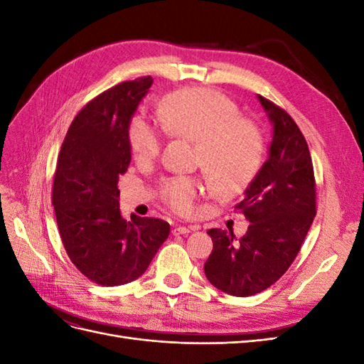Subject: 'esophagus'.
<instances>
[{
  "instance_id": "1",
  "label": "esophagus",
  "mask_w": 364,
  "mask_h": 364,
  "mask_svg": "<svg viewBox=\"0 0 364 364\" xmlns=\"http://www.w3.org/2000/svg\"><path fill=\"white\" fill-rule=\"evenodd\" d=\"M191 230H194V228L193 226H178V228H174L173 229V235H186V234H190Z\"/></svg>"
}]
</instances>
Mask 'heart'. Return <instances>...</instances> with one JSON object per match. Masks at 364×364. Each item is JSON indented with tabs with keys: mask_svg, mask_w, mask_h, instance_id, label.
Returning <instances> with one entry per match:
<instances>
[{
	"mask_svg": "<svg viewBox=\"0 0 364 364\" xmlns=\"http://www.w3.org/2000/svg\"><path fill=\"white\" fill-rule=\"evenodd\" d=\"M159 118L170 135L196 142V165L215 196H237L257 178L264 158L262 132L255 121L240 115L232 98L205 87H186L164 98ZM127 138L138 161L158 156L161 135L146 117L130 119ZM202 191L193 178H173L162 185L165 203L181 214L193 211Z\"/></svg>",
	"mask_w": 364,
	"mask_h": 364,
	"instance_id": "b5f03b06",
	"label": "heart"
}]
</instances>
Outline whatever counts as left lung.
<instances>
[{
  "mask_svg": "<svg viewBox=\"0 0 364 364\" xmlns=\"http://www.w3.org/2000/svg\"><path fill=\"white\" fill-rule=\"evenodd\" d=\"M273 126L269 158L237 209L249 220L240 240L232 230L209 229L213 252L205 274L215 289L246 297L261 293L287 272L316 217V181L310 150L293 118L258 95Z\"/></svg>",
  "mask_w": 364,
  "mask_h": 364,
  "instance_id": "left-lung-1",
  "label": "left lung"
}]
</instances>
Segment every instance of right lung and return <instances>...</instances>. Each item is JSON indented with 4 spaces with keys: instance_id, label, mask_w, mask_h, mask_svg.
<instances>
[{
    "instance_id": "1",
    "label": "right lung",
    "mask_w": 364,
    "mask_h": 364,
    "mask_svg": "<svg viewBox=\"0 0 364 364\" xmlns=\"http://www.w3.org/2000/svg\"><path fill=\"white\" fill-rule=\"evenodd\" d=\"M150 75L97 95L75 115L63 139L53 183V206L65 250L95 284L138 279L167 240L161 218L119 213L118 178L132 159L127 129L149 92Z\"/></svg>"
}]
</instances>
